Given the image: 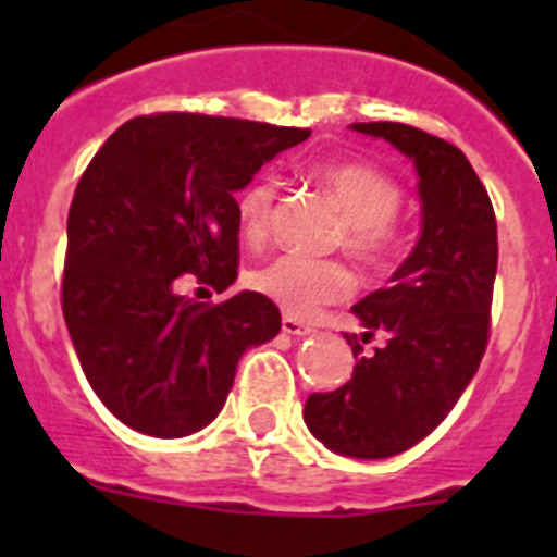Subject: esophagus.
Returning a JSON list of instances; mask_svg holds the SVG:
<instances>
[{
	"mask_svg": "<svg viewBox=\"0 0 557 557\" xmlns=\"http://www.w3.org/2000/svg\"><path fill=\"white\" fill-rule=\"evenodd\" d=\"M282 329H284V334H293V337H307V334L314 332V329L309 326V323L298 321V318H293V314H284V318H282Z\"/></svg>",
	"mask_w": 557,
	"mask_h": 557,
	"instance_id": "esophagus-1",
	"label": "esophagus"
}]
</instances>
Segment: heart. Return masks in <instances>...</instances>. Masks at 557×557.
<instances>
[{
	"mask_svg": "<svg viewBox=\"0 0 557 557\" xmlns=\"http://www.w3.org/2000/svg\"><path fill=\"white\" fill-rule=\"evenodd\" d=\"M323 189L343 209V248L362 264H385L396 250L398 234L393 214L401 203V189L391 175L371 164L339 161L314 172ZM275 181L262 175L250 181L236 198V220L248 243H262L273 223ZM250 289L270 298L295 318H312L323 307L346 301L357 282L337 259H312L301 253H282L248 273Z\"/></svg>",
	"mask_w": 557,
	"mask_h": 557,
	"instance_id": "heart-1",
	"label": "heart"
}]
</instances>
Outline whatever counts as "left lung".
<instances>
[{
  "label": "left lung",
  "instance_id": "8db88e82",
  "mask_svg": "<svg viewBox=\"0 0 557 557\" xmlns=\"http://www.w3.org/2000/svg\"><path fill=\"white\" fill-rule=\"evenodd\" d=\"M405 152L418 172L421 236L391 287L366 295L351 312L363 342L386 343L359 358L351 379L312 393L304 421L337 455L379 460L424 441L474 379L488 346L496 278V218L474 166L449 141L401 122H354Z\"/></svg>",
  "mask_w": 557,
  "mask_h": 557
}]
</instances>
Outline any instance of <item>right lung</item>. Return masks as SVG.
<instances>
[{
  "instance_id": "obj_1",
  "label": "right lung",
  "mask_w": 557,
  "mask_h": 557,
  "mask_svg": "<svg viewBox=\"0 0 557 557\" xmlns=\"http://www.w3.org/2000/svg\"><path fill=\"white\" fill-rule=\"evenodd\" d=\"M304 127L152 113L108 136L69 209L63 321L88 385L131 430L184 437L223 410L236 362L282 329L259 293L203 304L181 275L225 293L236 282L234 195Z\"/></svg>"
}]
</instances>
